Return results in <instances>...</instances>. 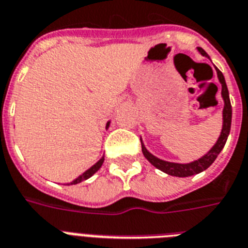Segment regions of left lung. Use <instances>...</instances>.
Here are the masks:
<instances>
[{"instance_id": "8db88e82", "label": "left lung", "mask_w": 248, "mask_h": 248, "mask_svg": "<svg viewBox=\"0 0 248 248\" xmlns=\"http://www.w3.org/2000/svg\"><path fill=\"white\" fill-rule=\"evenodd\" d=\"M198 51L203 55V57H208L207 53L203 50L202 47H198ZM216 72H217L218 81L221 84V97L224 99V110H222V129L221 133L218 136L217 141L215 143L211 150L204 154L202 158H199L198 160H194L191 163H173V162H167V160H163V159L156 158L155 155H153L150 151L147 150L143 145V142L141 140L142 145V153L145 155V158L149 160V162L158 168L162 172L167 174H170V176H176V177H189V176H193V174H198L206 170L208 167L212 164V163L216 160L217 155L221 153V150L224 149V146L226 143V140H228V136H229L230 132V125H232V105H230L229 99V92H228V86H226L225 78H224V75L221 74V71L216 68Z\"/></svg>"}]
</instances>
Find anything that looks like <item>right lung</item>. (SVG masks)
<instances>
[{"label": "right lung", "mask_w": 248, "mask_h": 248, "mask_svg": "<svg viewBox=\"0 0 248 248\" xmlns=\"http://www.w3.org/2000/svg\"><path fill=\"white\" fill-rule=\"evenodd\" d=\"M108 126H110V122H107L106 129H107V128H108ZM103 162H105V156H102V158L99 159V160H98V162L95 163L94 166L90 167L89 170H86L85 172H84V173L80 174V176H78V178H75L74 181L70 182V184H67V185H76V184H80V182H81V181H85V180L90 178V177H92V176H93L94 173H95V172H97L98 170H99V168H101V167H102Z\"/></svg>", "instance_id": "add662e5"}]
</instances>
